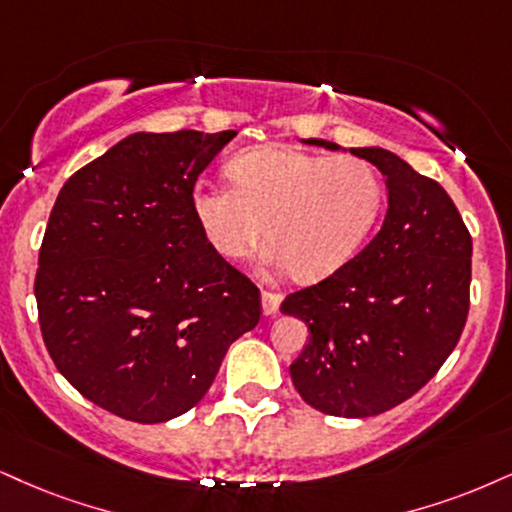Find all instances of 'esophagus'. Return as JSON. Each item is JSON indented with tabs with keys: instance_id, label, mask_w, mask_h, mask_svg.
Returning a JSON list of instances; mask_svg holds the SVG:
<instances>
[{
	"instance_id": "1",
	"label": "esophagus",
	"mask_w": 512,
	"mask_h": 512,
	"mask_svg": "<svg viewBox=\"0 0 512 512\" xmlns=\"http://www.w3.org/2000/svg\"><path fill=\"white\" fill-rule=\"evenodd\" d=\"M280 304H282V296L280 294H273V292H263L261 294V313L270 318V315H275L280 311Z\"/></svg>"
}]
</instances>
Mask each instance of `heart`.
<instances>
[{
  "instance_id": "1",
  "label": "heart",
  "mask_w": 512,
  "mask_h": 512,
  "mask_svg": "<svg viewBox=\"0 0 512 512\" xmlns=\"http://www.w3.org/2000/svg\"><path fill=\"white\" fill-rule=\"evenodd\" d=\"M235 187L199 182L192 211L225 261H242L268 239L270 263L299 280H325L344 268L380 218L384 187L372 163L268 144L227 166Z\"/></svg>"
}]
</instances>
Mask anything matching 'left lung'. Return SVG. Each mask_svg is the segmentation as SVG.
<instances>
[{"instance_id":"8db88e82","label":"left lung","mask_w":512,"mask_h":512,"mask_svg":"<svg viewBox=\"0 0 512 512\" xmlns=\"http://www.w3.org/2000/svg\"><path fill=\"white\" fill-rule=\"evenodd\" d=\"M349 151L387 180L384 223L361 254L289 294L280 311L311 332L289 365L301 399L337 418H370L425 387L456 349L470 306L472 239L439 182L387 149Z\"/></svg>"}]
</instances>
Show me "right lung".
<instances>
[{
	"label": "right lung",
	"instance_id": "right-lung-1",
	"mask_svg": "<svg viewBox=\"0 0 512 512\" xmlns=\"http://www.w3.org/2000/svg\"><path fill=\"white\" fill-rule=\"evenodd\" d=\"M237 130L135 132L73 173L44 230L35 299L85 399L156 425L187 413L261 318L258 289L201 235L194 182Z\"/></svg>",
	"mask_w": 512,
	"mask_h": 512
}]
</instances>
